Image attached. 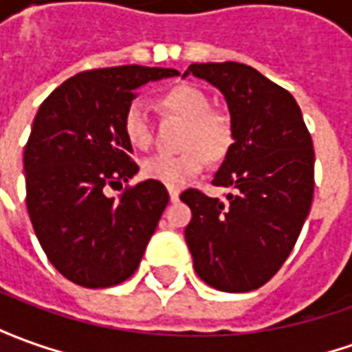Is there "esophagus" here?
<instances>
[{
	"label": "esophagus",
	"instance_id": "esophagus-1",
	"mask_svg": "<svg viewBox=\"0 0 352 352\" xmlns=\"http://www.w3.org/2000/svg\"><path fill=\"white\" fill-rule=\"evenodd\" d=\"M168 195H170L172 203H176V201L180 199V190H174V188H170V190H168Z\"/></svg>",
	"mask_w": 352,
	"mask_h": 352
}]
</instances>
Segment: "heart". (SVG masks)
Segmentation results:
<instances>
[{
	"label": "heart",
	"instance_id": "b5f03b06",
	"mask_svg": "<svg viewBox=\"0 0 352 352\" xmlns=\"http://www.w3.org/2000/svg\"><path fill=\"white\" fill-rule=\"evenodd\" d=\"M162 107L188 122L182 155H153L142 162L144 178L166 188H182L207 166V157L222 159L232 145V124L226 116L212 113L210 99L195 86H176L164 94ZM124 135L134 149L151 145V124L144 103L134 101L122 120Z\"/></svg>",
	"mask_w": 352,
	"mask_h": 352
}]
</instances>
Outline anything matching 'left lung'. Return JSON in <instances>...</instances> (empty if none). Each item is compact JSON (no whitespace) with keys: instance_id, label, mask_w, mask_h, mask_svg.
<instances>
[{"instance_id":"1","label":"left lung","mask_w":352,"mask_h":352,"mask_svg":"<svg viewBox=\"0 0 352 352\" xmlns=\"http://www.w3.org/2000/svg\"><path fill=\"white\" fill-rule=\"evenodd\" d=\"M207 80L224 96L232 140L214 186L226 203L186 190L191 208L186 243L193 268L210 287L258 289L280 270L309 217L314 149L301 109L287 89L241 63H193L184 78Z\"/></svg>"}]
</instances>
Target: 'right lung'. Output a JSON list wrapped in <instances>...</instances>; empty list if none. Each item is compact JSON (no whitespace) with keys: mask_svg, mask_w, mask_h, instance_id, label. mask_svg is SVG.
Wrapping results in <instances>:
<instances>
[{"mask_svg":"<svg viewBox=\"0 0 352 352\" xmlns=\"http://www.w3.org/2000/svg\"><path fill=\"white\" fill-rule=\"evenodd\" d=\"M178 74L140 65L86 70L38 109L24 147L26 207L43 253L70 282L111 287L140 266L168 191L151 180L120 199L105 190L122 188L140 170L122 128L135 91Z\"/></svg>","mask_w":352,"mask_h":352,"instance_id":"obj_1","label":"right lung"}]
</instances>
